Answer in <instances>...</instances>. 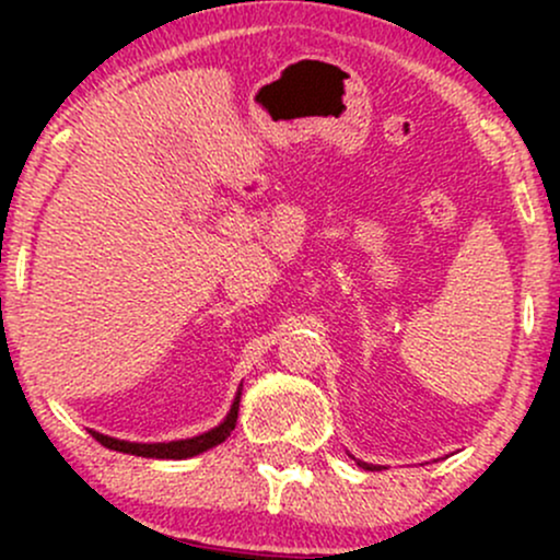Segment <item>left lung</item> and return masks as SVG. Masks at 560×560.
I'll return each mask as SVG.
<instances>
[{"label":"left lung","instance_id":"8db88e82","mask_svg":"<svg viewBox=\"0 0 560 560\" xmlns=\"http://www.w3.org/2000/svg\"><path fill=\"white\" fill-rule=\"evenodd\" d=\"M234 427H236V410L221 423V427L213 429V432L197 436V440L168 442V445H137V442L113 440V436H105V434H94V440L100 442V445H105L107 450H118V453H128V455H141V458H189V455H199L205 453V450L226 442V436H231Z\"/></svg>","mask_w":560,"mask_h":560}]
</instances>
